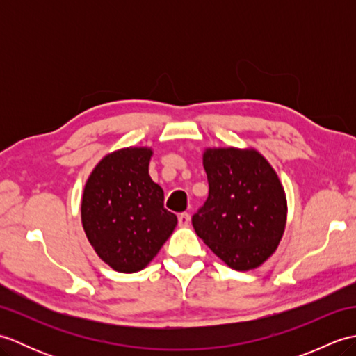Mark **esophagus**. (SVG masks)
Here are the masks:
<instances>
[{"instance_id":"34e87169","label":"esophagus","mask_w":356,"mask_h":356,"mask_svg":"<svg viewBox=\"0 0 356 356\" xmlns=\"http://www.w3.org/2000/svg\"><path fill=\"white\" fill-rule=\"evenodd\" d=\"M191 222V216L188 213H182L179 214V226H188Z\"/></svg>"}]
</instances>
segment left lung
I'll list each match as a JSON object with an SVG mask.
<instances>
[{
  "mask_svg": "<svg viewBox=\"0 0 356 356\" xmlns=\"http://www.w3.org/2000/svg\"><path fill=\"white\" fill-rule=\"evenodd\" d=\"M209 194L193 226L218 259L236 270L261 266L277 251L287 218L284 188L255 148L203 151Z\"/></svg>",
  "mask_w": 356,
  "mask_h": 356,
  "instance_id": "obj_1",
  "label": "left lung"
}]
</instances>
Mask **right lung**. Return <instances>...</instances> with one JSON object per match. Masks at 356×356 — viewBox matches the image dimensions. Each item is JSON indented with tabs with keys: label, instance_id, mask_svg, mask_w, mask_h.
<instances>
[{
	"label": "right lung",
	"instance_id": "1",
	"mask_svg": "<svg viewBox=\"0 0 356 356\" xmlns=\"http://www.w3.org/2000/svg\"><path fill=\"white\" fill-rule=\"evenodd\" d=\"M149 147L105 154L90 174L81 200V220L97 257L111 269H145L177 225L163 208V190L148 174Z\"/></svg>",
	"mask_w": 356,
	"mask_h": 356
}]
</instances>
